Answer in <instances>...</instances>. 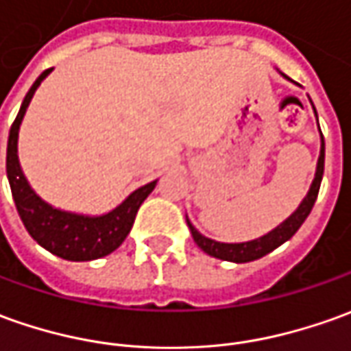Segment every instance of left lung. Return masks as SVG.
<instances>
[{
  "label": "left lung",
  "instance_id": "8db88e82",
  "mask_svg": "<svg viewBox=\"0 0 351 351\" xmlns=\"http://www.w3.org/2000/svg\"><path fill=\"white\" fill-rule=\"evenodd\" d=\"M313 109H315V107H313ZM323 173H325V138L321 134V156H319V163H317L315 180H313L309 192H307V195L304 197V202L300 204V207L295 209L292 215L286 219L282 225H278L275 230H271L269 234L261 236V238H257V240H252V242L223 244V242H215V240H211V238L202 236L195 230L194 226L190 225V221H188V226H190V230H192L194 242L206 252L207 256L223 259V261H232V263H247V261H256L259 257L271 254V252L276 250L278 245L285 244L286 240H290V238L298 232V228L304 225V221L307 219V215L311 213V209L315 206L317 195H319Z\"/></svg>",
  "mask_w": 351,
  "mask_h": 351
}]
</instances>
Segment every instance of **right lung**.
Masks as SVG:
<instances>
[{
    "instance_id": "obj_1",
    "label": "right lung",
    "mask_w": 351,
    "mask_h": 351,
    "mask_svg": "<svg viewBox=\"0 0 351 351\" xmlns=\"http://www.w3.org/2000/svg\"><path fill=\"white\" fill-rule=\"evenodd\" d=\"M49 73L51 69L44 71L36 78L32 88L25 95L19 115L11 125L9 142H7V178H9L19 217L28 230V234L32 236L38 244L45 247L47 252H51L53 256L63 257L69 261H92L97 257L109 256L125 242V238L134 225L138 209L144 204L145 197L152 194L157 180L134 190L117 209L101 217L66 213L42 202L34 194V190L28 186L21 171L19 156H16V140H19V126L23 123L26 107L30 104L36 88Z\"/></svg>"
}]
</instances>
